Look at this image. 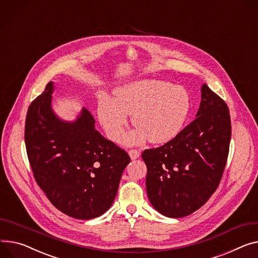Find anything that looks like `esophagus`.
<instances>
[{
	"instance_id": "1",
	"label": "esophagus",
	"mask_w": 258,
	"mask_h": 258,
	"mask_svg": "<svg viewBox=\"0 0 258 258\" xmlns=\"http://www.w3.org/2000/svg\"><path fill=\"white\" fill-rule=\"evenodd\" d=\"M128 154H129V156H130V158H131L132 160L137 159V158L140 157V155H141L140 151H137V150H130V151L128 152Z\"/></svg>"
}]
</instances>
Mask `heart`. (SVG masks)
I'll list each match as a JSON object with an SVG mask.
<instances>
[{
  "label": "heart",
  "instance_id": "obj_1",
  "mask_svg": "<svg viewBox=\"0 0 258 258\" xmlns=\"http://www.w3.org/2000/svg\"><path fill=\"white\" fill-rule=\"evenodd\" d=\"M116 99L103 95L97 112L107 136L120 142L128 125V114L137 128L127 137L129 144L148 140L154 144L166 143L184 127L191 110V98L183 87L145 79L128 84L115 91Z\"/></svg>",
  "mask_w": 258,
  "mask_h": 258
}]
</instances>
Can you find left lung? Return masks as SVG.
Listing matches in <instances>:
<instances>
[{
  "label": "left lung",
  "mask_w": 258,
  "mask_h": 258,
  "mask_svg": "<svg viewBox=\"0 0 258 258\" xmlns=\"http://www.w3.org/2000/svg\"><path fill=\"white\" fill-rule=\"evenodd\" d=\"M230 137L228 107L205 84L195 120L165 145L142 154L152 206L170 218L202 208L219 186Z\"/></svg>",
  "instance_id": "8db88e82"
}]
</instances>
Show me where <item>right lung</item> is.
Here are the masks:
<instances>
[{
    "mask_svg": "<svg viewBox=\"0 0 258 258\" xmlns=\"http://www.w3.org/2000/svg\"><path fill=\"white\" fill-rule=\"evenodd\" d=\"M53 83L28 109L25 142L35 180L62 213L89 220L112 205L128 154L95 129L83 108L74 122L61 120L51 108Z\"/></svg>",
    "mask_w": 258,
    "mask_h": 258,
    "instance_id": "obj_1",
    "label": "right lung"
}]
</instances>
